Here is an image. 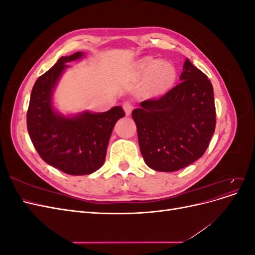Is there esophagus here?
Returning <instances> with one entry per match:
<instances>
[{"mask_svg": "<svg viewBox=\"0 0 255 255\" xmlns=\"http://www.w3.org/2000/svg\"><path fill=\"white\" fill-rule=\"evenodd\" d=\"M123 110H125V112H126V115L127 116H129L130 115V113H132V110H133V106L130 105L129 103H125L123 104Z\"/></svg>", "mask_w": 255, "mask_h": 255, "instance_id": "esophagus-1", "label": "esophagus"}]
</instances>
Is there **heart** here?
Masks as SVG:
<instances>
[{
    "mask_svg": "<svg viewBox=\"0 0 255 255\" xmlns=\"http://www.w3.org/2000/svg\"><path fill=\"white\" fill-rule=\"evenodd\" d=\"M133 78L142 80V92L146 98L165 95L176 81L175 66L169 60H155L151 56L138 59L133 67Z\"/></svg>",
    "mask_w": 255,
    "mask_h": 255,
    "instance_id": "b5f03b06",
    "label": "heart"
}]
</instances>
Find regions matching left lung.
Segmentation results:
<instances>
[{"mask_svg": "<svg viewBox=\"0 0 255 255\" xmlns=\"http://www.w3.org/2000/svg\"><path fill=\"white\" fill-rule=\"evenodd\" d=\"M181 83L158 100H148L132 112L146 166L172 172L201 157L216 127L213 85L185 59Z\"/></svg>", "mask_w": 255, "mask_h": 255, "instance_id": "left-lung-1", "label": "left lung"}]
</instances>
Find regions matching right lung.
I'll return each mask as SVG.
<instances>
[{
  "label": "right lung",
  "mask_w": 255,
  "mask_h": 255,
  "mask_svg": "<svg viewBox=\"0 0 255 255\" xmlns=\"http://www.w3.org/2000/svg\"><path fill=\"white\" fill-rule=\"evenodd\" d=\"M84 57L83 52L60 57L36 81L26 117L30 140L40 157L71 175L90 174L103 166L114 127L125 117L121 106L104 113L83 111L65 115L54 105V91L70 68L67 64Z\"/></svg>",
  "instance_id": "right-lung-1"
}]
</instances>
